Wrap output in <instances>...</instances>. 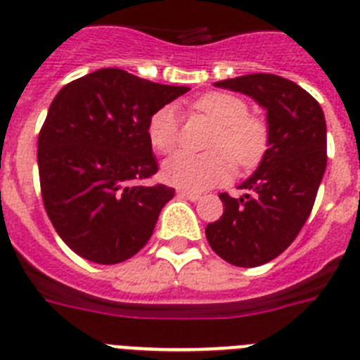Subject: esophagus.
I'll list each match as a JSON object with an SVG mask.
<instances>
[{
    "label": "esophagus",
    "instance_id": "1",
    "mask_svg": "<svg viewBox=\"0 0 360 360\" xmlns=\"http://www.w3.org/2000/svg\"><path fill=\"white\" fill-rule=\"evenodd\" d=\"M178 196H182V198H187V200L191 202H196L200 200V193L196 191H187V189H178Z\"/></svg>",
    "mask_w": 360,
    "mask_h": 360
}]
</instances>
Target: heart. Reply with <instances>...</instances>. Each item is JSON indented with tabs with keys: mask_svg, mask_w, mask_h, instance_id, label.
Masks as SVG:
<instances>
[{
	"mask_svg": "<svg viewBox=\"0 0 360 360\" xmlns=\"http://www.w3.org/2000/svg\"><path fill=\"white\" fill-rule=\"evenodd\" d=\"M195 109L210 118L217 129L210 138V153H176L164 162L162 176L182 189H204L224 182L238 169H253L269 149L271 134L268 124L248 112V103L229 92H207L195 101ZM150 146L158 153H171L180 142L176 107L164 105L150 116L147 125ZM236 162H233L232 160Z\"/></svg>",
	"mask_w": 360,
	"mask_h": 360,
	"instance_id": "obj_1",
	"label": "heart"
}]
</instances>
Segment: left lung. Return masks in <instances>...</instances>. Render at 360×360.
I'll use <instances>...</instances> for the list:
<instances>
[{"label": "left lung", "instance_id": "8db88e82", "mask_svg": "<svg viewBox=\"0 0 360 360\" xmlns=\"http://www.w3.org/2000/svg\"><path fill=\"white\" fill-rule=\"evenodd\" d=\"M268 110L269 149L233 198L220 193L224 214L207 224L211 250L238 268L269 262L297 238L315 204L326 171V120L319 101L276 75H245L217 82Z\"/></svg>", "mask_w": 360, "mask_h": 360}]
</instances>
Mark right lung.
Instances as JSON below:
<instances>
[{
  "label": "right lung",
  "instance_id": "obj_1",
  "mask_svg": "<svg viewBox=\"0 0 360 360\" xmlns=\"http://www.w3.org/2000/svg\"><path fill=\"white\" fill-rule=\"evenodd\" d=\"M189 91L122 69H100L52 100L38 138L41 198L61 240L96 264L142 250L173 187L140 186L158 171L150 116Z\"/></svg>",
  "mask_w": 360,
  "mask_h": 360
}]
</instances>
